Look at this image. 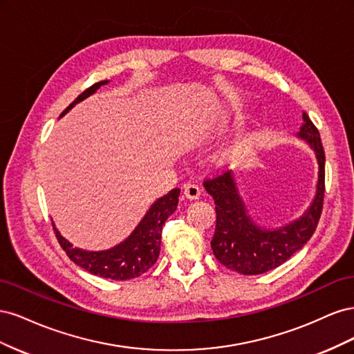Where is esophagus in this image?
Wrapping results in <instances>:
<instances>
[{
  "mask_svg": "<svg viewBox=\"0 0 354 354\" xmlns=\"http://www.w3.org/2000/svg\"><path fill=\"white\" fill-rule=\"evenodd\" d=\"M185 196L187 199H192V201L199 199V196H201V187L198 185H195V183L185 185Z\"/></svg>",
  "mask_w": 354,
  "mask_h": 354,
  "instance_id": "1",
  "label": "esophagus"
}]
</instances>
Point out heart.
<instances>
[{
	"label": "heart",
	"mask_w": 354,
	"mask_h": 354,
	"mask_svg": "<svg viewBox=\"0 0 354 354\" xmlns=\"http://www.w3.org/2000/svg\"><path fill=\"white\" fill-rule=\"evenodd\" d=\"M229 115H230V112H224V116H221V118H223V120H224V118H227ZM224 156H227V152L224 153Z\"/></svg>",
	"instance_id": "obj_1"
}]
</instances>
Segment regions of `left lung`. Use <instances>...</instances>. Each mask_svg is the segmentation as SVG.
Listing matches in <instances>:
<instances>
[{
    "label": "left lung",
    "instance_id": "obj_1",
    "mask_svg": "<svg viewBox=\"0 0 354 354\" xmlns=\"http://www.w3.org/2000/svg\"><path fill=\"white\" fill-rule=\"evenodd\" d=\"M315 152L317 181L315 198L298 218L279 227L257 223L246 208L238 185V171H227L203 186L216 203V232L211 248L216 259L241 274H261L283 264L313 236L322 214L325 192V152L315 124L303 112V125L295 134Z\"/></svg>",
    "mask_w": 354,
    "mask_h": 354
}]
</instances>
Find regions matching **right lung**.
Wrapping results in <instances>:
<instances>
[{"mask_svg": "<svg viewBox=\"0 0 354 354\" xmlns=\"http://www.w3.org/2000/svg\"><path fill=\"white\" fill-rule=\"evenodd\" d=\"M108 82V80L100 81L91 85L88 90L81 93L62 112L60 118L66 115L75 104L90 97L102 85H106ZM178 196L180 189H173L162 198H158L152 203L151 208L147 209L140 223L137 224L136 229L130 233V236L109 250L88 251L78 248V246H73L68 239L62 236L55 223H53V229L56 232L60 246L65 250V252L75 264H78L91 274L106 277V279L128 281L143 274L156 263L160 251V233H162V226L165 220L177 209Z\"/></svg>", "mask_w": 354, "mask_h": 354, "instance_id": "1", "label": "right lung"}]
</instances>
